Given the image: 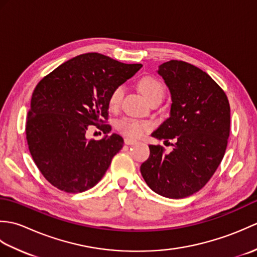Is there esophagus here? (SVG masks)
Listing matches in <instances>:
<instances>
[{
  "instance_id": "esophagus-1",
  "label": "esophagus",
  "mask_w": 257,
  "mask_h": 257,
  "mask_svg": "<svg viewBox=\"0 0 257 257\" xmlns=\"http://www.w3.org/2000/svg\"><path fill=\"white\" fill-rule=\"evenodd\" d=\"M123 141H124L125 145H135L136 143H137V140L132 139V138H129V137H125V138L123 139Z\"/></svg>"
}]
</instances>
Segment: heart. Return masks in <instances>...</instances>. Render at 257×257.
I'll use <instances>...</instances> for the list:
<instances>
[{"mask_svg": "<svg viewBox=\"0 0 257 257\" xmlns=\"http://www.w3.org/2000/svg\"><path fill=\"white\" fill-rule=\"evenodd\" d=\"M139 89L149 101L156 99V98H162L165 95V86L159 79L152 77V76H146V77L140 79ZM123 91L124 87L122 85L114 87L110 96H109V106L111 108L118 107L123 96ZM150 127L151 123L132 117H124L117 122V129L119 132L132 138L141 137Z\"/></svg>", "mask_w": 257, "mask_h": 257, "instance_id": "1", "label": "heart"}]
</instances>
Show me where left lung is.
Returning <instances> with one entry per match:
<instances>
[{
    "label": "left lung",
    "mask_w": 257,
    "mask_h": 257,
    "mask_svg": "<svg viewBox=\"0 0 257 257\" xmlns=\"http://www.w3.org/2000/svg\"><path fill=\"white\" fill-rule=\"evenodd\" d=\"M158 74L172 103L170 117L151 136L174 144L170 154L150 145L140 171L156 193L182 199L203 188L220 166L230 136V103L221 87L194 65L170 61Z\"/></svg>",
    "instance_id": "8db88e82"
}]
</instances>
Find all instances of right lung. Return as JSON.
Here are the masks:
<instances>
[{"mask_svg": "<svg viewBox=\"0 0 257 257\" xmlns=\"http://www.w3.org/2000/svg\"><path fill=\"white\" fill-rule=\"evenodd\" d=\"M143 67L98 53L65 62L35 87L26 120V139L38 170L54 187L67 193L89 190L100 181L112 158L122 148L117 134L87 139L96 125L103 134L109 96L114 87Z\"/></svg>", "mask_w": 257, "mask_h": 257, "instance_id": "add662e5", "label": "right lung"}]
</instances>
